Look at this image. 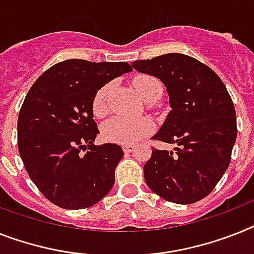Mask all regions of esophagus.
<instances>
[{"instance_id": "esophagus-1", "label": "esophagus", "mask_w": 254, "mask_h": 254, "mask_svg": "<svg viewBox=\"0 0 254 254\" xmlns=\"http://www.w3.org/2000/svg\"><path fill=\"white\" fill-rule=\"evenodd\" d=\"M123 150H124V152H125V153L133 152V151H134V146H133V144H124Z\"/></svg>"}]
</instances>
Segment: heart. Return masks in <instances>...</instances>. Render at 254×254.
<instances>
[{
  "label": "heart",
  "mask_w": 254,
  "mask_h": 254,
  "mask_svg": "<svg viewBox=\"0 0 254 254\" xmlns=\"http://www.w3.org/2000/svg\"><path fill=\"white\" fill-rule=\"evenodd\" d=\"M134 86L139 95L146 101L153 91L161 87L157 78L150 74H142L134 78ZM110 93V85H104L99 90L93 101V111L95 116H103L107 111V98ZM153 124L150 119L138 117V119H127V117H112L102 127V135L106 140L112 143L131 144L152 131Z\"/></svg>",
  "instance_id": "obj_1"
}]
</instances>
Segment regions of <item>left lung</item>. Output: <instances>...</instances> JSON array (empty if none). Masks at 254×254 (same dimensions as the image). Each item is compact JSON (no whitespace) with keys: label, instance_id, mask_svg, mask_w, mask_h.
Here are the masks:
<instances>
[{"label":"left lung","instance_id":"8db88e82","mask_svg":"<svg viewBox=\"0 0 254 254\" xmlns=\"http://www.w3.org/2000/svg\"><path fill=\"white\" fill-rule=\"evenodd\" d=\"M131 65L167 87L172 111L153 139L177 144L174 151L153 148L143 167L147 186L176 204L204 199L229 168L238 134L225 84L208 65L178 53Z\"/></svg>","mask_w":254,"mask_h":254}]
</instances>
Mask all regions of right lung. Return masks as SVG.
I'll return each mask as SVG.
<instances>
[{
	"label": "right lung",
	"instance_id": "add662e5",
	"mask_svg": "<svg viewBox=\"0 0 254 254\" xmlns=\"http://www.w3.org/2000/svg\"><path fill=\"white\" fill-rule=\"evenodd\" d=\"M133 71L127 62L68 59L57 63L29 89L18 117V148L42 195L64 209L97 204L114 187L120 146H95L97 91Z\"/></svg>",
	"mask_w": 254,
	"mask_h": 254
}]
</instances>
